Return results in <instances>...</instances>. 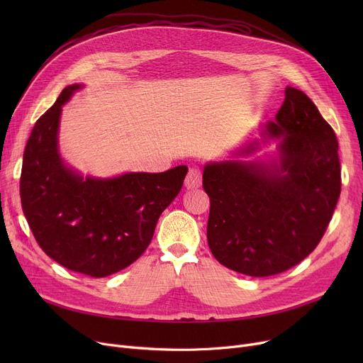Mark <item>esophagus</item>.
I'll return each instance as SVG.
<instances>
[{
    "mask_svg": "<svg viewBox=\"0 0 363 363\" xmlns=\"http://www.w3.org/2000/svg\"><path fill=\"white\" fill-rule=\"evenodd\" d=\"M200 185H201V170L199 167H191L186 174L185 186L188 189H191V188H199Z\"/></svg>",
    "mask_w": 363,
    "mask_h": 363,
    "instance_id": "1",
    "label": "esophagus"
}]
</instances>
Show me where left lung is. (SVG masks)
I'll return each mask as SVG.
<instances>
[{"instance_id": "obj_1", "label": "left lung", "mask_w": 363, "mask_h": 363, "mask_svg": "<svg viewBox=\"0 0 363 363\" xmlns=\"http://www.w3.org/2000/svg\"><path fill=\"white\" fill-rule=\"evenodd\" d=\"M275 121L264 133L282 138L278 160L213 162L203 170L211 252L226 268L249 277L277 275L308 257L341 193L335 132L308 95L285 88Z\"/></svg>"}]
</instances>
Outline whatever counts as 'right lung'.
I'll list each match as a JSON object with an SVG mask.
<instances>
[{"mask_svg":"<svg viewBox=\"0 0 363 363\" xmlns=\"http://www.w3.org/2000/svg\"><path fill=\"white\" fill-rule=\"evenodd\" d=\"M81 86H66L36 121L23 152L21 200L47 256L73 272L104 278L145 252L162 212L179 194L188 167L130 172L110 179L82 178L66 167L57 143L60 113Z\"/></svg>","mask_w":363,"mask_h":363,"instance_id":"obj_1","label":"right lung"}]
</instances>
